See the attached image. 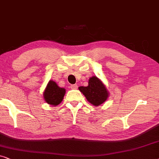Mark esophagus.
I'll use <instances>...</instances> for the list:
<instances>
[{
    "label": "esophagus",
    "instance_id": "esophagus-1",
    "mask_svg": "<svg viewBox=\"0 0 159 159\" xmlns=\"http://www.w3.org/2000/svg\"><path fill=\"white\" fill-rule=\"evenodd\" d=\"M71 89H77V88H78V86H77V84H71Z\"/></svg>",
    "mask_w": 159,
    "mask_h": 159
}]
</instances>
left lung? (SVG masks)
Masks as SVG:
<instances>
[{
  "label": "left lung",
  "instance_id": "obj_1",
  "mask_svg": "<svg viewBox=\"0 0 159 159\" xmlns=\"http://www.w3.org/2000/svg\"><path fill=\"white\" fill-rule=\"evenodd\" d=\"M80 92L83 93L87 100L94 106H99L104 103L108 96L106 87L97 77L90 78L88 87L81 86Z\"/></svg>",
  "mask_w": 159,
  "mask_h": 159
}]
</instances>
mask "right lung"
Instances as JSON below:
<instances>
[{"mask_svg":"<svg viewBox=\"0 0 159 159\" xmlns=\"http://www.w3.org/2000/svg\"><path fill=\"white\" fill-rule=\"evenodd\" d=\"M65 93L64 88H59L55 82L50 80L44 92L45 101L52 106H57L62 101Z\"/></svg>","mask_w":159,"mask_h":159,"instance_id":"right-lung-1","label":"right lung"}]
</instances>
